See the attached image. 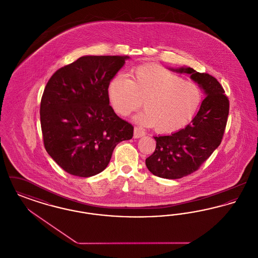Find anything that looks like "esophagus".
Listing matches in <instances>:
<instances>
[{
    "mask_svg": "<svg viewBox=\"0 0 258 258\" xmlns=\"http://www.w3.org/2000/svg\"><path fill=\"white\" fill-rule=\"evenodd\" d=\"M144 135H145V133L141 128L135 127V131H134V137L135 138H140V137H142Z\"/></svg>",
    "mask_w": 258,
    "mask_h": 258,
    "instance_id": "obj_1",
    "label": "esophagus"
}]
</instances>
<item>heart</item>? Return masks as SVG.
Masks as SVG:
<instances>
[{
  "mask_svg": "<svg viewBox=\"0 0 258 258\" xmlns=\"http://www.w3.org/2000/svg\"><path fill=\"white\" fill-rule=\"evenodd\" d=\"M107 95L113 109L127 116L143 105L139 121L160 134L180 131L191 121L200 104L198 87L159 64L139 66L132 80L123 74L111 78Z\"/></svg>",
  "mask_w": 258,
  "mask_h": 258,
  "instance_id": "b5f03b06",
  "label": "heart"
}]
</instances>
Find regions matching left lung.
Segmentation results:
<instances>
[{
    "label": "left lung",
    "instance_id": "8db88e82",
    "mask_svg": "<svg viewBox=\"0 0 258 258\" xmlns=\"http://www.w3.org/2000/svg\"><path fill=\"white\" fill-rule=\"evenodd\" d=\"M190 75L203 90V99L197 116L177 133L154 136L155 152L146 159V166L154 175L165 179H180L198 170L220 146L229 113V100L220 82L208 74L191 68L169 69Z\"/></svg>",
    "mask_w": 258,
    "mask_h": 258
}]
</instances>
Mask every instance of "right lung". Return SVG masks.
Instances as JSON below:
<instances>
[{"instance_id":"add662e5","label":"right lung","mask_w":258,"mask_h":258,"mask_svg":"<svg viewBox=\"0 0 258 258\" xmlns=\"http://www.w3.org/2000/svg\"><path fill=\"white\" fill-rule=\"evenodd\" d=\"M128 56H83L59 69L40 101L45 150L69 174L103 171L114 148L134 136L133 124L109 105L107 86Z\"/></svg>"}]
</instances>
